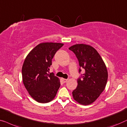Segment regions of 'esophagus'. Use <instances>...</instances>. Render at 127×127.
<instances>
[{"label": "esophagus", "instance_id": "obj_1", "mask_svg": "<svg viewBox=\"0 0 127 127\" xmlns=\"http://www.w3.org/2000/svg\"><path fill=\"white\" fill-rule=\"evenodd\" d=\"M61 79H62V81H63V83H65V82H67L68 81L67 79H64V78H62Z\"/></svg>", "mask_w": 127, "mask_h": 127}]
</instances>
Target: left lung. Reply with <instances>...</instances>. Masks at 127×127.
I'll list each match as a JSON object with an SVG mask.
<instances>
[{"label": "left lung", "instance_id": "obj_1", "mask_svg": "<svg viewBox=\"0 0 127 127\" xmlns=\"http://www.w3.org/2000/svg\"><path fill=\"white\" fill-rule=\"evenodd\" d=\"M75 53L80 68L85 73L78 79V86L72 92L74 99L82 105L91 104L98 98L106 86L108 71L102 59L93 47L76 44L69 48Z\"/></svg>", "mask_w": 127, "mask_h": 127}]
</instances>
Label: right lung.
Instances as JSON below:
<instances>
[{"label": "right lung", "instance_id": "obj_1", "mask_svg": "<svg viewBox=\"0 0 127 127\" xmlns=\"http://www.w3.org/2000/svg\"><path fill=\"white\" fill-rule=\"evenodd\" d=\"M63 44L41 43L33 48L25 60L22 68L23 83L30 96L40 103H47L56 96L60 81L50 73L52 60Z\"/></svg>", "mask_w": 127, "mask_h": 127}]
</instances>
